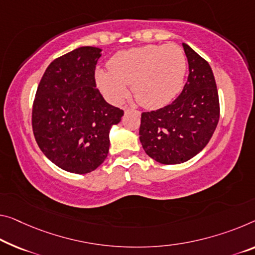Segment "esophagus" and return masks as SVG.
<instances>
[{"instance_id":"1","label":"esophagus","mask_w":255,"mask_h":255,"mask_svg":"<svg viewBox=\"0 0 255 255\" xmlns=\"http://www.w3.org/2000/svg\"><path fill=\"white\" fill-rule=\"evenodd\" d=\"M130 111H133V109H131V108H128V107H125V108H124V112H125V113H127V112H130ZM136 113H138V114H140L139 112H136Z\"/></svg>"}]
</instances>
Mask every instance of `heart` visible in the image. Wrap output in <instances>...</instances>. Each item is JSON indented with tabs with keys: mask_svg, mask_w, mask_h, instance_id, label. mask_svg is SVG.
<instances>
[{
	"mask_svg": "<svg viewBox=\"0 0 255 255\" xmlns=\"http://www.w3.org/2000/svg\"><path fill=\"white\" fill-rule=\"evenodd\" d=\"M109 69H96V83L106 99L121 104L132 84L136 101L148 109L164 107L182 90L187 58L179 45L147 44L116 52Z\"/></svg>",
	"mask_w": 255,
	"mask_h": 255,
	"instance_id": "heart-1",
	"label": "heart"
}]
</instances>
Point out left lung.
Here are the masks:
<instances>
[{
  "mask_svg": "<svg viewBox=\"0 0 255 255\" xmlns=\"http://www.w3.org/2000/svg\"><path fill=\"white\" fill-rule=\"evenodd\" d=\"M189 75L171 105L141 114L139 139L146 154L162 164L187 162L203 150L219 122L220 106L209 62L186 43Z\"/></svg>",
  "mask_w": 255,
  "mask_h": 255,
  "instance_id": "left-lung-1",
  "label": "left lung"
}]
</instances>
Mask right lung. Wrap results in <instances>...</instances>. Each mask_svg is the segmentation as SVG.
Wrapping results in <instances>:
<instances>
[{"label": "right lung", "instance_id": "1", "mask_svg": "<svg viewBox=\"0 0 255 255\" xmlns=\"http://www.w3.org/2000/svg\"><path fill=\"white\" fill-rule=\"evenodd\" d=\"M101 51L81 46L57 58L43 74L35 96V140L51 162L70 173H89L104 162L111 128L124 115L96 88Z\"/></svg>", "mask_w": 255, "mask_h": 255}]
</instances>
